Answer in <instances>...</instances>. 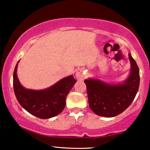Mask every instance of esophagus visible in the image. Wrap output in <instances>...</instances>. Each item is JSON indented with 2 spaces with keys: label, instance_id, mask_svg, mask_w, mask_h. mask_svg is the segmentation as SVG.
<instances>
[{
  "label": "esophagus",
  "instance_id": "obj_1",
  "mask_svg": "<svg viewBox=\"0 0 150 150\" xmlns=\"http://www.w3.org/2000/svg\"><path fill=\"white\" fill-rule=\"evenodd\" d=\"M88 74L83 68H80L76 71V77L79 80H84L85 78H87Z\"/></svg>",
  "mask_w": 150,
  "mask_h": 150
}]
</instances>
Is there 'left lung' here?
<instances>
[{"mask_svg": "<svg viewBox=\"0 0 150 150\" xmlns=\"http://www.w3.org/2000/svg\"><path fill=\"white\" fill-rule=\"evenodd\" d=\"M131 72L124 84L110 85L96 79L84 81L89 105L96 115L112 117L124 112L132 104L139 90L140 76L136 61L128 54Z\"/></svg>", "mask_w": 150, "mask_h": 150, "instance_id": "obj_1", "label": "left lung"}]
</instances>
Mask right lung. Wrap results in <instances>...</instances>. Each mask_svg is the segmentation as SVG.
<instances>
[{"instance_id":"obj_1","label":"right lung","mask_w":150,"mask_h":150,"mask_svg":"<svg viewBox=\"0 0 150 150\" xmlns=\"http://www.w3.org/2000/svg\"><path fill=\"white\" fill-rule=\"evenodd\" d=\"M18 63L13 71V85L18 102L24 109L40 119L57 115L64 109L67 94L76 80L73 76L63 79L48 89L35 91L26 89L20 85L17 77Z\"/></svg>"}]
</instances>
